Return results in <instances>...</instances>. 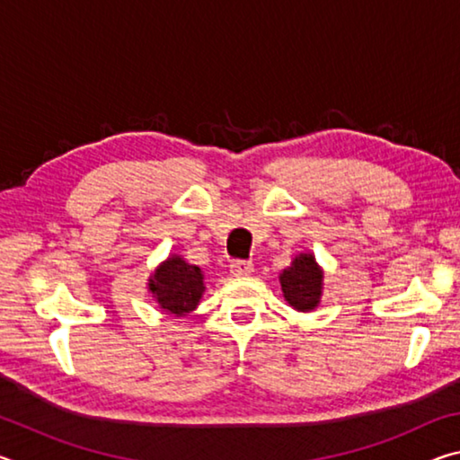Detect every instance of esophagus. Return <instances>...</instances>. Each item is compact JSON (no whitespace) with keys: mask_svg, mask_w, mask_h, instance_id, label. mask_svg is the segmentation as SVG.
<instances>
[{"mask_svg":"<svg viewBox=\"0 0 460 460\" xmlns=\"http://www.w3.org/2000/svg\"><path fill=\"white\" fill-rule=\"evenodd\" d=\"M231 274L235 278H247L253 274V263L252 261H245V260H235L231 261Z\"/></svg>","mask_w":460,"mask_h":460,"instance_id":"34e87169","label":"esophagus"}]
</instances>
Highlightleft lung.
Here are the masks:
<instances>
[{
	"instance_id": "1",
	"label": "left lung",
	"mask_w": 460,
	"mask_h": 460,
	"mask_svg": "<svg viewBox=\"0 0 460 460\" xmlns=\"http://www.w3.org/2000/svg\"><path fill=\"white\" fill-rule=\"evenodd\" d=\"M279 284L288 305L298 313H313L321 305L324 271L318 266L314 253L302 252L279 274Z\"/></svg>"
}]
</instances>
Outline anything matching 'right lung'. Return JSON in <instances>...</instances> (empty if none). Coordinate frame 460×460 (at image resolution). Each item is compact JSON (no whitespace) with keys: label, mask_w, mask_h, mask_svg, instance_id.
Segmentation results:
<instances>
[{"label":"right lung","mask_w":460,"mask_h":460,"mask_svg":"<svg viewBox=\"0 0 460 460\" xmlns=\"http://www.w3.org/2000/svg\"><path fill=\"white\" fill-rule=\"evenodd\" d=\"M146 286L164 314L186 316L199 306L205 294V274L182 255L172 253L152 271Z\"/></svg>","instance_id":"right-lung-1"}]
</instances>
